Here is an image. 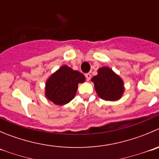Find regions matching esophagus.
I'll return each mask as SVG.
<instances>
[{
	"mask_svg": "<svg viewBox=\"0 0 159 159\" xmlns=\"http://www.w3.org/2000/svg\"><path fill=\"white\" fill-rule=\"evenodd\" d=\"M85 76H86V78H87V80H90V78H91V74L89 73V72H88V73H86Z\"/></svg>",
	"mask_w": 159,
	"mask_h": 159,
	"instance_id": "obj_1",
	"label": "esophagus"
}]
</instances>
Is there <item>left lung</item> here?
<instances>
[{
	"instance_id": "8db88e82",
	"label": "left lung",
	"mask_w": 159,
	"mask_h": 159,
	"mask_svg": "<svg viewBox=\"0 0 159 159\" xmlns=\"http://www.w3.org/2000/svg\"><path fill=\"white\" fill-rule=\"evenodd\" d=\"M98 96L105 101H116L124 91L123 81L108 67L98 69V75L91 79Z\"/></svg>"
}]
</instances>
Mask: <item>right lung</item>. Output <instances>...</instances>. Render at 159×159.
I'll return each instance as SVG.
<instances>
[{
	"label": "right lung",
	"instance_id": "right-lung-1",
	"mask_svg": "<svg viewBox=\"0 0 159 159\" xmlns=\"http://www.w3.org/2000/svg\"><path fill=\"white\" fill-rule=\"evenodd\" d=\"M84 81L85 76L81 72L63 66L47 80L45 95L55 105H64L73 99L78 84Z\"/></svg>",
	"mask_w": 159,
	"mask_h": 159
}]
</instances>
